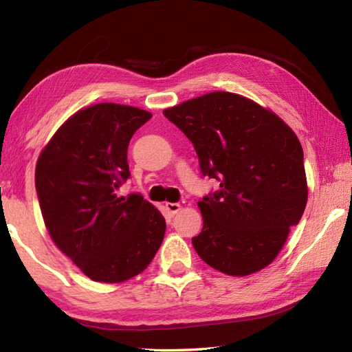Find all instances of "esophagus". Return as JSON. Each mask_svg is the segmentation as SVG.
<instances>
[{"label": "esophagus", "mask_w": 352, "mask_h": 352, "mask_svg": "<svg viewBox=\"0 0 352 352\" xmlns=\"http://www.w3.org/2000/svg\"><path fill=\"white\" fill-rule=\"evenodd\" d=\"M166 210L170 214V216H175V214L182 210L180 204H166Z\"/></svg>", "instance_id": "obj_1"}]
</instances>
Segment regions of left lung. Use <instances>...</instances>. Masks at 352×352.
I'll return each instance as SVG.
<instances>
[{
  "mask_svg": "<svg viewBox=\"0 0 352 352\" xmlns=\"http://www.w3.org/2000/svg\"><path fill=\"white\" fill-rule=\"evenodd\" d=\"M163 115L188 136L204 175L220 190L199 201L204 228L192 237L208 265L247 276L275 261L307 204L302 147L276 113L245 96L214 91Z\"/></svg>",
  "mask_w": 352,
  "mask_h": 352,
  "instance_id": "left-lung-1",
  "label": "left lung"
}]
</instances>
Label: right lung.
I'll return each instance as SVG.
<instances>
[{
	"label": "right lung",
	"mask_w": 352,
	"mask_h": 352,
	"mask_svg": "<svg viewBox=\"0 0 352 352\" xmlns=\"http://www.w3.org/2000/svg\"><path fill=\"white\" fill-rule=\"evenodd\" d=\"M152 115L94 104L69 116L40 152L35 188L52 242L98 283H124L147 269L162 245L163 214L138 194L119 197L130 138Z\"/></svg>",
	"instance_id": "add662e5"
}]
</instances>
